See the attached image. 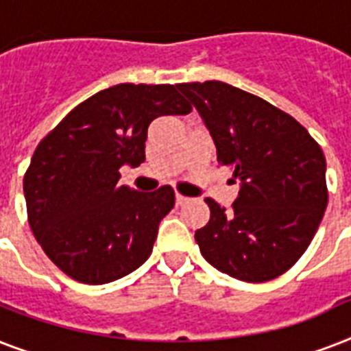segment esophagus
<instances>
[{"instance_id":"obj_1","label":"esophagus","mask_w":351,"mask_h":351,"mask_svg":"<svg viewBox=\"0 0 351 351\" xmlns=\"http://www.w3.org/2000/svg\"><path fill=\"white\" fill-rule=\"evenodd\" d=\"M175 200H176V206H182V204H186L187 200H189V198H186V197H182V195H178V193H176V197H175Z\"/></svg>"}]
</instances>
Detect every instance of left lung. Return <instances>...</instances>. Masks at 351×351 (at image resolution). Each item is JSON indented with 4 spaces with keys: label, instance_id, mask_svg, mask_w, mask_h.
I'll return each instance as SVG.
<instances>
[{
    "label": "left lung",
    "instance_id": "obj_1",
    "mask_svg": "<svg viewBox=\"0 0 351 351\" xmlns=\"http://www.w3.org/2000/svg\"><path fill=\"white\" fill-rule=\"evenodd\" d=\"M233 173L239 197L195 231L204 258L245 282L282 275L310 245L328 206L326 158L299 121L266 100L222 82L180 84Z\"/></svg>",
    "mask_w": 351,
    "mask_h": 351
}]
</instances>
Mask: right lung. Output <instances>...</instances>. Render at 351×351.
Wrapping results in <instances>:
<instances>
[{
  "mask_svg": "<svg viewBox=\"0 0 351 351\" xmlns=\"http://www.w3.org/2000/svg\"><path fill=\"white\" fill-rule=\"evenodd\" d=\"M189 112L175 85L120 84L80 104L41 140L23 193L32 233L63 273L107 284L147 261L175 191H132L118 184V169L145 160L154 118Z\"/></svg>",
  "mask_w": 351,
  "mask_h": 351,
  "instance_id": "add662e5",
  "label": "right lung"
}]
</instances>
